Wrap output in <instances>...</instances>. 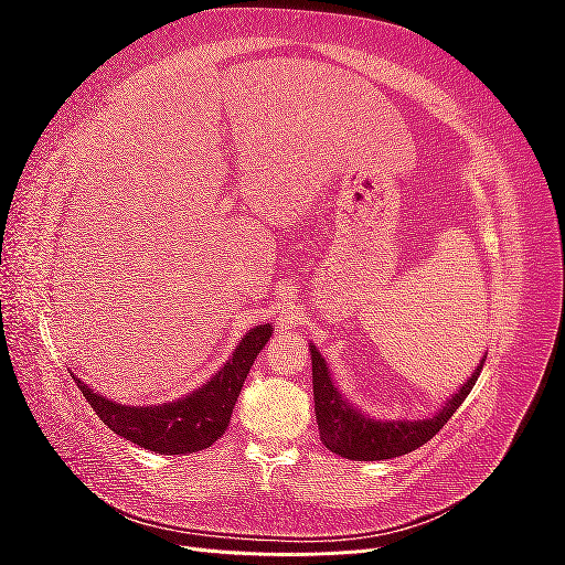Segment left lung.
Wrapping results in <instances>:
<instances>
[{"mask_svg": "<svg viewBox=\"0 0 565 565\" xmlns=\"http://www.w3.org/2000/svg\"><path fill=\"white\" fill-rule=\"evenodd\" d=\"M313 361V401H316V419L322 446L337 452L339 457L355 461H377L401 457L422 448L426 440H431L446 422L457 413V407L465 403L469 391L473 388L478 374L483 370L486 355L476 365L471 377L459 386L457 393L443 403L438 413L426 419H374L365 415L361 407L349 403V398L334 386L328 363L320 351L311 344Z\"/></svg>", "mask_w": 565, "mask_h": 565, "instance_id": "8db88e82", "label": "left lung"}]
</instances>
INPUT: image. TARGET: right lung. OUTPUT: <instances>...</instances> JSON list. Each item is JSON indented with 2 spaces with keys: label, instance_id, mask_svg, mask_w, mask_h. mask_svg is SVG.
<instances>
[{
  "label": "right lung",
  "instance_id": "add662e5",
  "mask_svg": "<svg viewBox=\"0 0 565 565\" xmlns=\"http://www.w3.org/2000/svg\"><path fill=\"white\" fill-rule=\"evenodd\" d=\"M270 334V322L254 324L212 380L188 393V396L169 403L122 405L100 396L98 391L77 380V374H73V380L100 422L117 436L160 455L198 452L210 448L214 440L226 434L249 367L254 358L266 347Z\"/></svg>",
  "mask_w": 565,
  "mask_h": 565
}]
</instances>
